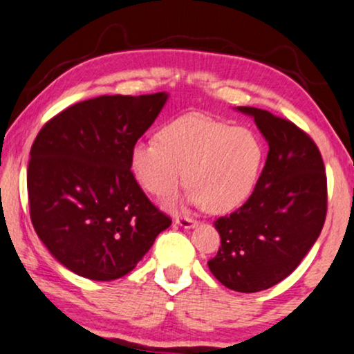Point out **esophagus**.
Returning a JSON list of instances; mask_svg holds the SVG:
<instances>
[{"instance_id": "34e87169", "label": "esophagus", "mask_w": 354, "mask_h": 354, "mask_svg": "<svg viewBox=\"0 0 354 354\" xmlns=\"http://www.w3.org/2000/svg\"><path fill=\"white\" fill-rule=\"evenodd\" d=\"M176 223L183 229H194L196 225H198V222L192 221L189 217H176Z\"/></svg>"}]
</instances>
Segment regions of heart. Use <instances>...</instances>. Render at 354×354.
<instances>
[{
	"mask_svg": "<svg viewBox=\"0 0 354 354\" xmlns=\"http://www.w3.org/2000/svg\"><path fill=\"white\" fill-rule=\"evenodd\" d=\"M156 140L131 149V171L144 191L167 199L185 181L187 201L212 214L247 201L265 162V144L253 129L187 114L169 120Z\"/></svg>",
	"mask_w": 354,
	"mask_h": 354,
	"instance_id": "obj_1",
	"label": "heart"
}]
</instances>
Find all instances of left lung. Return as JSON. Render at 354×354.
<instances>
[{
  "instance_id": "left-lung-1",
  "label": "left lung",
  "mask_w": 354,
  "mask_h": 354,
  "mask_svg": "<svg viewBox=\"0 0 354 354\" xmlns=\"http://www.w3.org/2000/svg\"><path fill=\"white\" fill-rule=\"evenodd\" d=\"M236 109L254 119L270 151L247 203L214 222L221 248L207 265L225 288L258 292L288 277L319 239L326 174L315 142L296 124L258 107Z\"/></svg>"
}]
</instances>
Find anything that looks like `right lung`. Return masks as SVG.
Returning <instances> with one entry per match:
<instances>
[{
  "instance_id": "obj_1",
  "label": "right lung",
  "mask_w": 354,
  "mask_h": 354,
  "mask_svg": "<svg viewBox=\"0 0 354 354\" xmlns=\"http://www.w3.org/2000/svg\"><path fill=\"white\" fill-rule=\"evenodd\" d=\"M167 100V93L93 97L66 107L35 137L28 168L30 221L53 258L75 274L125 276L171 225L129 163Z\"/></svg>"
}]
</instances>
